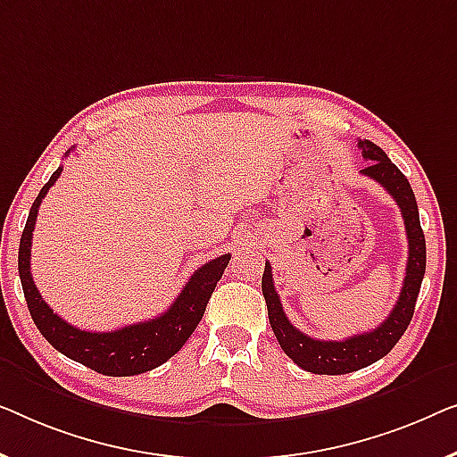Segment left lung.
I'll list each match as a JSON object with an SVG mask.
<instances>
[{"mask_svg": "<svg viewBox=\"0 0 457 457\" xmlns=\"http://www.w3.org/2000/svg\"><path fill=\"white\" fill-rule=\"evenodd\" d=\"M358 146L362 149L366 162H369V165L362 170L364 176L381 184L394 196V201L402 211L408 236L406 278H403L400 298H397L394 311L389 312V317L377 329L358 333V336L339 339V342H333V339L325 342V339L308 337L306 333L295 329L287 320L279 295L275 292L271 265L265 262L261 287L267 302L271 329L275 337H278L281 350L300 369L314 372V375H345V372L360 370L381 360L383 356H387L394 350V345L400 342L403 331L408 329L410 320H412L424 269H427V244H424V231L420 228L419 204H416L408 178L391 163V159L385 155L381 146L370 143V140H358Z\"/></svg>", "mask_w": 457, "mask_h": 457, "instance_id": "obj_1", "label": "left lung"}]
</instances>
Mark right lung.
Masks as SVG:
<instances>
[{"label":"right lung","instance_id":"1","mask_svg":"<svg viewBox=\"0 0 457 457\" xmlns=\"http://www.w3.org/2000/svg\"><path fill=\"white\" fill-rule=\"evenodd\" d=\"M70 153V151H68ZM62 167L51 173L49 182L43 186L30 207L27 226H24L21 248H18V273H21L24 298H27L30 317L41 336L63 356L88 366L107 377H132L153 370L167 362L179 348L188 342L192 331L201 323L204 308L213 294L217 281L221 279L231 256L221 254L217 259L198 267L192 278L186 281L182 292L157 319L134 323L121 329L95 333L82 331L70 325L51 311L47 302L38 294L33 275H30V246L41 201L47 195L55 179L60 178Z\"/></svg>","mask_w":457,"mask_h":457}]
</instances>
